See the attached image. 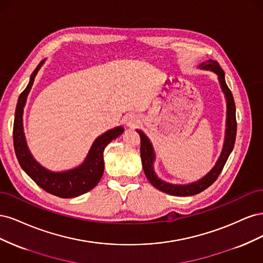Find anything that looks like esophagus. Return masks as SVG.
I'll use <instances>...</instances> for the list:
<instances>
[{
	"label": "esophagus",
	"instance_id": "esophagus-1",
	"mask_svg": "<svg viewBox=\"0 0 263 263\" xmlns=\"http://www.w3.org/2000/svg\"><path fill=\"white\" fill-rule=\"evenodd\" d=\"M126 125L129 127H135L139 123V118L135 115H128L126 117Z\"/></svg>",
	"mask_w": 263,
	"mask_h": 263
}]
</instances>
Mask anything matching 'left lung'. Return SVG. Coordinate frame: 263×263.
I'll use <instances>...</instances> for the list:
<instances>
[{
  "instance_id": "left-lung-1",
  "label": "left lung",
  "mask_w": 263,
  "mask_h": 263,
  "mask_svg": "<svg viewBox=\"0 0 263 263\" xmlns=\"http://www.w3.org/2000/svg\"><path fill=\"white\" fill-rule=\"evenodd\" d=\"M198 68L206 71H212L218 77V81L221 87V91L225 94L226 99V105H227V112H226V130H225V140L224 145H222L221 154L218 158V160L215 163L212 170L204 176L202 179L197 180L195 182L189 183V184H172V183L165 182L158 178L155 172L154 164H155V150L153 144L146 136L144 132L137 129V133L140 136V157L142 162V168L148 181L153 184L156 189L162 191V192L176 195V196H190L201 193L202 191L211 186L213 183L216 181L218 176L220 174L222 168L227 161V159L234 149L235 140H236V133H237V122H236V106L233 94L228 89V86L225 81V73L222 69L219 67L218 63L214 60H208L206 62L201 63Z\"/></svg>"
}]
</instances>
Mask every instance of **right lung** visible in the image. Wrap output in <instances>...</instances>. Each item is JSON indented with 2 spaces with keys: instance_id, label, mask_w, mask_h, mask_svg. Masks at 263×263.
Returning <instances> with one entry per match:
<instances>
[{
  "instance_id": "right-lung-1",
  "label": "right lung",
  "mask_w": 263,
  "mask_h": 263,
  "mask_svg": "<svg viewBox=\"0 0 263 263\" xmlns=\"http://www.w3.org/2000/svg\"><path fill=\"white\" fill-rule=\"evenodd\" d=\"M45 60L46 59L42 60L34 70V72L31 73L28 85L21 93L17 101L13 127L15 154H16L22 169L46 192L62 198L76 197L89 192L100 182L103 172H104V160H103L104 149L107 144L124 133V127L117 126L99 136L94 140L84 161L73 169L54 172L46 169L45 166L36 161L27 146L25 134H24L23 114L35 77L44 65Z\"/></svg>"
}]
</instances>
